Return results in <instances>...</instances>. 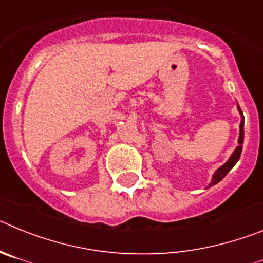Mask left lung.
I'll return each mask as SVG.
<instances>
[{
    "label": "left lung",
    "instance_id": "obj_1",
    "mask_svg": "<svg viewBox=\"0 0 263 263\" xmlns=\"http://www.w3.org/2000/svg\"><path fill=\"white\" fill-rule=\"evenodd\" d=\"M237 109H238V111H240L241 115V124H240V137H238V146H237L236 148H234L233 154L229 157V159L225 162L224 164H222L221 167H218L217 170L215 171V174H213L212 176V180H211V183L208 184V187L210 188L212 187V185L217 184L220 180H222V179L227 176V174L231 171L232 168L234 167V164L238 162V159H240L241 157V152H242V143H243V115H242V110H241V108L238 106V104H237Z\"/></svg>",
    "mask_w": 263,
    "mask_h": 263
}]
</instances>
